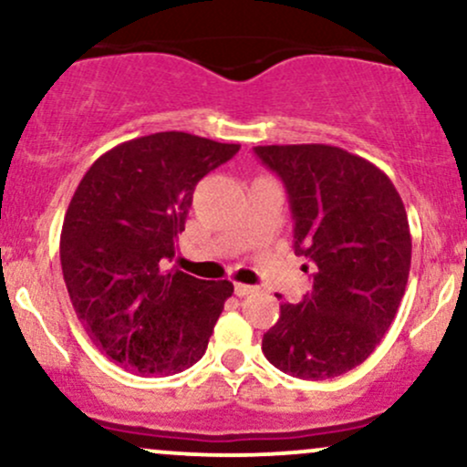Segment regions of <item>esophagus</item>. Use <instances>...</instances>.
<instances>
[{
	"label": "esophagus",
	"instance_id": "34e87169",
	"mask_svg": "<svg viewBox=\"0 0 467 467\" xmlns=\"http://www.w3.org/2000/svg\"><path fill=\"white\" fill-rule=\"evenodd\" d=\"M254 292V287L252 285H245V283H234V294L237 296H248V294Z\"/></svg>",
	"mask_w": 467,
	"mask_h": 467
}]
</instances>
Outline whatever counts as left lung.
Segmentation results:
<instances>
[{
    "instance_id": "8db88e82",
    "label": "left lung",
    "mask_w": 467,
    "mask_h": 467,
    "mask_svg": "<svg viewBox=\"0 0 467 467\" xmlns=\"http://www.w3.org/2000/svg\"><path fill=\"white\" fill-rule=\"evenodd\" d=\"M254 153L285 184L294 250L314 264L312 292L281 303L261 349L294 378H337L371 356L398 314L412 250L404 202L384 171L340 147Z\"/></svg>"
}]
</instances>
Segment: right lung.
I'll return each instance as SVG.
<instances>
[{"mask_svg":"<svg viewBox=\"0 0 467 467\" xmlns=\"http://www.w3.org/2000/svg\"><path fill=\"white\" fill-rule=\"evenodd\" d=\"M239 144L160 131L100 155L80 180L61 230L69 301L94 345L127 371L180 373L206 351L230 281L166 270L192 191Z\"/></svg>","mask_w":467,"mask_h":467,"instance_id":"obj_1","label":"right lung"}]
</instances>
